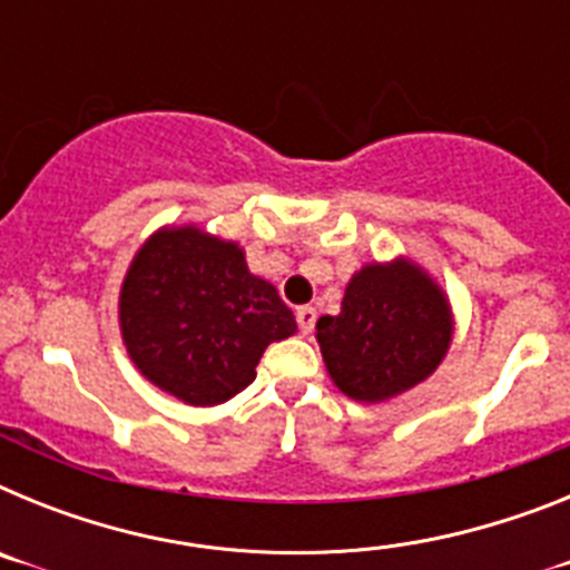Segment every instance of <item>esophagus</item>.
I'll return each mask as SVG.
<instances>
[{
    "mask_svg": "<svg viewBox=\"0 0 570 570\" xmlns=\"http://www.w3.org/2000/svg\"><path fill=\"white\" fill-rule=\"evenodd\" d=\"M296 325H299L302 334H311L316 325V308H311V305H302V308H296Z\"/></svg>",
    "mask_w": 570,
    "mask_h": 570,
    "instance_id": "obj_1",
    "label": "esophagus"
}]
</instances>
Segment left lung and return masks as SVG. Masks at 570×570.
I'll use <instances>...</instances> for the list:
<instances>
[{
	"mask_svg": "<svg viewBox=\"0 0 570 570\" xmlns=\"http://www.w3.org/2000/svg\"><path fill=\"white\" fill-rule=\"evenodd\" d=\"M451 336L445 291L402 256L356 271L340 314L316 322L331 380L356 402H385L420 385L445 360Z\"/></svg>",
	"mask_w": 570,
	"mask_h": 570,
	"instance_id": "left-lung-1",
	"label": "left lung"
}]
</instances>
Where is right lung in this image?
Wrapping results in <instances>:
<instances>
[{"instance_id": "add662e5", "label": "right lung", "mask_w": 570, "mask_h": 570, "mask_svg": "<svg viewBox=\"0 0 570 570\" xmlns=\"http://www.w3.org/2000/svg\"><path fill=\"white\" fill-rule=\"evenodd\" d=\"M119 328L145 380L185 405H223L256 380L271 342L296 320L236 242L196 225L156 230L119 291Z\"/></svg>"}]
</instances>
